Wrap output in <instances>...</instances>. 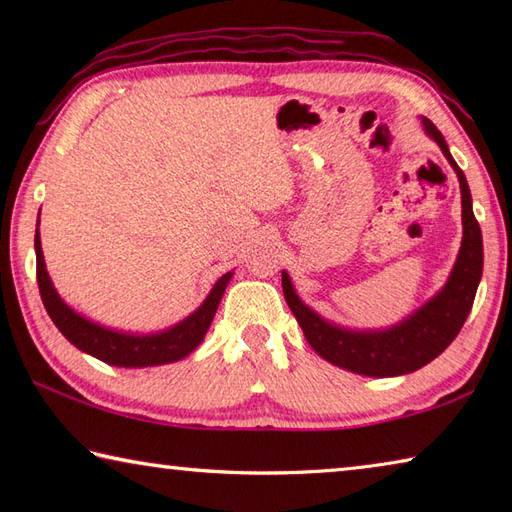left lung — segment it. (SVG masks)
Wrapping results in <instances>:
<instances>
[{"label":"left lung","instance_id":"left-lung-1","mask_svg":"<svg viewBox=\"0 0 512 512\" xmlns=\"http://www.w3.org/2000/svg\"><path fill=\"white\" fill-rule=\"evenodd\" d=\"M422 125L424 132L440 145L453 171L458 173L462 191V246L447 284H444L438 295L431 297L411 317L400 321L398 325H391L387 330H347L325 321L312 308H308L297 297L286 270L281 273V286H284L288 308L297 317L312 350L323 356L328 363L347 369V372L387 378L411 374L431 363L433 358L447 350L462 330L473 308L477 286H480L484 248L480 224H477L473 215L469 184H466L464 173L458 167V162L453 160L438 127L424 116Z\"/></svg>","mask_w":512,"mask_h":512}]
</instances>
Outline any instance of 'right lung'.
Wrapping results in <instances>:
<instances>
[{"mask_svg": "<svg viewBox=\"0 0 512 512\" xmlns=\"http://www.w3.org/2000/svg\"><path fill=\"white\" fill-rule=\"evenodd\" d=\"M39 226V222H37ZM35 253H37V284L41 292V301L46 306L52 323L59 332L81 352L90 354L107 365L116 367H151L180 361L189 356L204 339L206 330L215 317V310L220 306L226 284L231 281L233 273H226L215 281L209 297L202 301V306L191 312L187 319L171 325V328L154 332V334H127L103 328L90 319L81 317L65 303L59 292L54 290L48 277L46 262H43L39 228L35 231Z\"/></svg>", "mask_w": 512, "mask_h": 512, "instance_id": "add662e5", "label": "right lung"}]
</instances>
